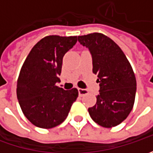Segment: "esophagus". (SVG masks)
<instances>
[{
	"label": "esophagus",
	"mask_w": 153,
	"mask_h": 153,
	"mask_svg": "<svg viewBox=\"0 0 153 153\" xmlns=\"http://www.w3.org/2000/svg\"><path fill=\"white\" fill-rule=\"evenodd\" d=\"M78 94H79V96H84L85 94H88V91L84 88H78Z\"/></svg>",
	"instance_id": "esophagus-1"
}]
</instances>
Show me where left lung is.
<instances>
[{"label":"left lung","mask_w":153,"mask_h":153,"mask_svg":"<svg viewBox=\"0 0 153 153\" xmlns=\"http://www.w3.org/2000/svg\"><path fill=\"white\" fill-rule=\"evenodd\" d=\"M77 39L90 52L93 72L100 82L97 101L88 108V113L100 126H117L126 119L134 106L136 79L132 67L118 45L101 33Z\"/></svg>","instance_id":"left-lung-1"}]
</instances>
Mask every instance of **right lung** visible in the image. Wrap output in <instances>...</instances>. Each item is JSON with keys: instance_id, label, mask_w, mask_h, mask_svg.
<instances>
[{"instance_id": "add662e5", "label": "right lung", "mask_w": 153, "mask_h": 153, "mask_svg": "<svg viewBox=\"0 0 153 153\" xmlns=\"http://www.w3.org/2000/svg\"><path fill=\"white\" fill-rule=\"evenodd\" d=\"M77 36H48L33 47L21 68L17 98L23 113L35 126L51 128L67 117L78 90H65L59 82L63 57Z\"/></svg>"}]
</instances>
